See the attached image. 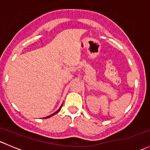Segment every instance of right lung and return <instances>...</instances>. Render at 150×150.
Here are the masks:
<instances>
[{"mask_svg": "<svg viewBox=\"0 0 150 150\" xmlns=\"http://www.w3.org/2000/svg\"><path fill=\"white\" fill-rule=\"evenodd\" d=\"M62 107V106H61V107H60V108H59V110H57V112H54V113H53V114H52V115H51L48 116V117H45V118H48V117H51V116H53V115H55V114H57V113H58V112H59V111H60V110H61Z\"/></svg>", "mask_w": 150, "mask_h": 150, "instance_id": "obj_1", "label": "right lung"}]
</instances>
